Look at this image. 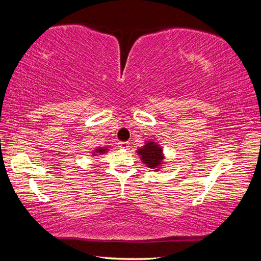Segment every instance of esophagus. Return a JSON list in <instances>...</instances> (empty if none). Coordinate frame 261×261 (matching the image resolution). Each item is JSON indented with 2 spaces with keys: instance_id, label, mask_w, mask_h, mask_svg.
Returning <instances> with one entry per match:
<instances>
[{
  "instance_id": "obj_1",
  "label": "esophagus",
  "mask_w": 261,
  "mask_h": 261,
  "mask_svg": "<svg viewBox=\"0 0 261 261\" xmlns=\"http://www.w3.org/2000/svg\"><path fill=\"white\" fill-rule=\"evenodd\" d=\"M118 146L121 148H127L129 147V143H127V141H120V143H118Z\"/></svg>"
}]
</instances>
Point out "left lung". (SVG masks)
Returning <instances> with one entry per match:
<instances>
[{
    "label": "left lung",
    "mask_w": 261,
    "mask_h": 261,
    "mask_svg": "<svg viewBox=\"0 0 261 261\" xmlns=\"http://www.w3.org/2000/svg\"><path fill=\"white\" fill-rule=\"evenodd\" d=\"M138 154L143 162L151 169H156V168L161 165L163 160L162 149L158 144L148 141L146 145L139 148Z\"/></svg>",
    "instance_id": "left-lung-1"
}]
</instances>
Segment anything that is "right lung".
<instances>
[{
	"label": "right lung",
	"mask_w": 261,
	"mask_h": 261,
	"mask_svg": "<svg viewBox=\"0 0 261 261\" xmlns=\"http://www.w3.org/2000/svg\"><path fill=\"white\" fill-rule=\"evenodd\" d=\"M106 151H107V149H103V148H98V149H95V152H96V153H99V154H101V153H105Z\"/></svg>",
	"instance_id": "obj_1"
}]
</instances>
